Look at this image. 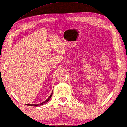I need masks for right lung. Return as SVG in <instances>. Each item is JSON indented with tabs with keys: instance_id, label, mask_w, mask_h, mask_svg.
<instances>
[{
	"instance_id": "add662e5",
	"label": "right lung",
	"mask_w": 127,
	"mask_h": 127,
	"mask_svg": "<svg viewBox=\"0 0 127 127\" xmlns=\"http://www.w3.org/2000/svg\"><path fill=\"white\" fill-rule=\"evenodd\" d=\"M53 95V92H51L50 95L49 97V98H47L46 100H45V101L43 102H42V103H41V104H26V105H28V106H40V105H43V104H46V102H47L49 100H50V99L51 98V95Z\"/></svg>"
}]
</instances>
